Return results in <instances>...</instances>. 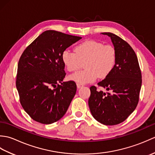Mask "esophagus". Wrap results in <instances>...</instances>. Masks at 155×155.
I'll use <instances>...</instances> for the list:
<instances>
[{"instance_id":"1","label":"esophagus","mask_w":155,"mask_h":155,"mask_svg":"<svg viewBox=\"0 0 155 155\" xmlns=\"http://www.w3.org/2000/svg\"><path fill=\"white\" fill-rule=\"evenodd\" d=\"M77 87L78 88H80L81 87H83V84H82L81 83H77Z\"/></svg>"}]
</instances>
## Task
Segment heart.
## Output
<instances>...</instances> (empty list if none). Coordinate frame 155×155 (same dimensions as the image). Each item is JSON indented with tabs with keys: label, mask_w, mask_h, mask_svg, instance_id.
Segmentation results:
<instances>
[{
	"label": "heart",
	"mask_w": 155,
	"mask_h": 155,
	"mask_svg": "<svg viewBox=\"0 0 155 155\" xmlns=\"http://www.w3.org/2000/svg\"><path fill=\"white\" fill-rule=\"evenodd\" d=\"M62 61L69 72H76L84 63L85 70L69 76V79L82 84L104 78L116 65L117 52L110 45L96 41H86L76 46L74 51H64Z\"/></svg>",
	"instance_id": "b5f03b06"
}]
</instances>
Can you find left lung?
Wrapping results in <instances>:
<instances>
[{"mask_svg":"<svg viewBox=\"0 0 155 155\" xmlns=\"http://www.w3.org/2000/svg\"><path fill=\"white\" fill-rule=\"evenodd\" d=\"M102 34L110 37L117 52V62L113 71L98 85L111 91V93L98 91L96 87H91L88 106L98 122L105 125H115L126 120L136 108L142 75L132 47L113 33Z\"/></svg>","mask_w":155,"mask_h":155,"instance_id":"left-lung-1","label":"left lung"}]
</instances>
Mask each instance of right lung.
I'll return each mask as SVG.
<instances>
[{
	"label": "right lung",
	"mask_w": 155,
	"mask_h": 155,
	"mask_svg": "<svg viewBox=\"0 0 155 155\" xmlns=\"http://www.w3.org/2000/svg\"><path fill=\"white\" fill-rule=\"evenodd\" d=\"M81 38L46 31L22 52L18 64L16 87L23 109L34 120L52 124L67 111L76 94L77 84L72 81L61 83L66 75L62 54Z\"/></svg>",
	"instance_id": "obj_1"
}]
</instances>
